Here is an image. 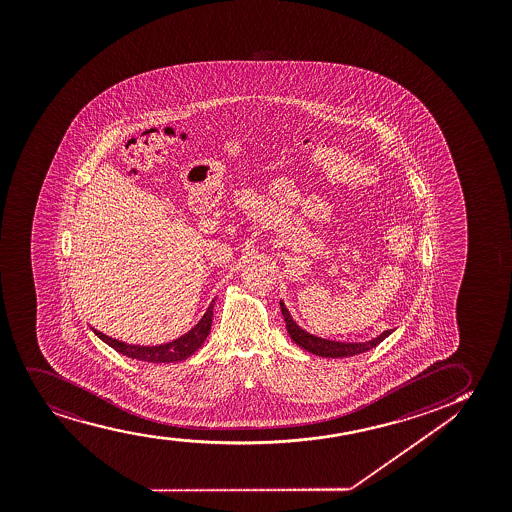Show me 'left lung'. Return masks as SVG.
<instances>
[{
  "instance_id": "obj_1",
  "label": "left lung",
  "mask_w": 512,
  "mask_h": 512,
  "mask_svg": "<svg viewBox=\"0 0 512 512\" xmlns=\"http://www.w3.org/2000/svg\"><path fill=\"white\" fill-rule=\"evenodd\" d=\"M281 305V312H283L284 322H286V329L290 333L291 340L297 343L298 347L307 350L310 354L319 355V357H352V355L364 354L367 350L379 345L381 341L385 340L386 336L392 335L393 329H388L385 333H381L378 338H373L371 341H364V343H341V341L324 340V338H317V336L310 335L307 331H303L297 322L293 321L288 309L284 307L283 302Z\"/></svg>"
}]
</instances>
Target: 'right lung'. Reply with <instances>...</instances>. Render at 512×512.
<instances>
[{
	"mask_svg": "<svg viewBox=\"0 0 512 512\" xmlns=\"http://www.w3.org/2000/svg\"><path fill=\"white\" fill-rule=\"evenodd\" d=\"M212 317H214V300L210 303L209 309L203 314L200 322L195 328L190 329L186 335L177 338V340L169 341L164 345L157 347H141V345H129L124 341L115 340L110 336L103 335L101 331H95V335L100 340L105 341L107 345L117 350L119 354L127 355L131 359L143 360V362H153V364H169V362H179V360L188 359L190 355L195 354L198 348L202 347L203 341L207 340L212 326Z\"/></svg>",
	"mask_w": 512,
	"mask_h": 512,
	"instance_id": "right-lung-1",
	"label": "right lung"
}]
</instances>
